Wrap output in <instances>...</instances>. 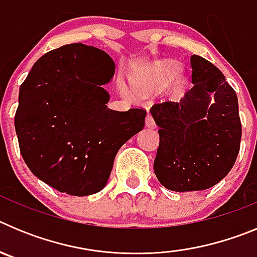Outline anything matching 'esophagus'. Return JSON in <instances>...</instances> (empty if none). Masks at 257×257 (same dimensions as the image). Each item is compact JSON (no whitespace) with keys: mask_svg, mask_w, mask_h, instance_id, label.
<instances>
[{"mask_svg":"<svg viewBox=\"0 0 257 257\" xmlns=\"http://www.w3.org/2000/svg\"><path fill=\"white\" fill-rule=\"evenodd\" d=\"M145 126L148 127V128H156V122H154V119L152 118L151 114H148L147 118H145Z\"/></svg>","mask_w":257,"mask_h":257,"instance_id":"34e87169","label":"esophagus"}]
</instances>
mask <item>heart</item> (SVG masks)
<instances>
[{
	"instance_id": "heart-1",
	"label": "heart",
	"mask_w": 257,
	"mask_h": 257,
	"mask_svg": "<svg viewBox=\"0 0 257 257\" xmlns=\"http://www.w3.org/2000/svg\"><path fill=\"white\" fill-rule=\"evenodd\" d=\"M160 78H174V77H176L179 74V68L178 65H175L174 63H169V64L163 65L162 68L160 69ZM118 90H119V92H121L123 96H127L130 97L131 95H133V92H131V90L128 87H127V85L124 82H119V85H118Z\"/></svg>"
}]
</instances>
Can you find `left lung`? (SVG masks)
Instances as JSON below:
<instances>
[{
	"label": "left lung",
	"mask_w": 257,
	"mask_h": 257,
	"mask_svg": "<svg viewBox=\"0 0 257 257\" xmlns=\"http://www.w3.org/2000/svg\"><path fill=\"white\" fill-rule=\"evenodd\" d=\"M192 88L179 103L154 104L160 127L154 174L166 189L205 190L225 178L237 160L242 126L235 91L212 63L190 58Z\"/></svg>",
	"instance_id": "1"
}]
</instances>
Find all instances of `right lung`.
<instances>
[{"instance_id": "obj_1", "label": "right lung", "mask_w": 257, "mask_h": 257, "mask_svg": "<svg viewBox=\"0 0 257 257\" xmlns=\"http://www.w3.org/2000/svg\"><path fill=\"white\" fill-rule=\"evenodd\" d=\"M112 58L72 44L41 56L19 90L15 130L32 174L70 196H90L106 185L115 154L145 124L144 109L106 106Z\"/></svg>"}]
</instances>
